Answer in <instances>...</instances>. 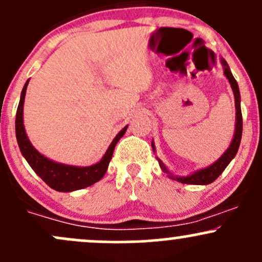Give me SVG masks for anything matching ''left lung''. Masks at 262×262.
I'll return each mask as SVG.
<instances>
[{"instance_id":"1","label":"left lung","mask_w":262,"mask_h":262,"mask_svg":"<svg viewBox=\"0 0 262 262\" xmlns=\"http://www.w3.org/2000/svg\"><path fill=\"white\" fill-rule=\"evenodd\" d=\"M222 66H224V73L226 75V78L228 79L230 81L231 88H232V92L233 95H235V106H236V128H235V136H233L232 142H231L230 147L227 148V150L222 154L221 158L219 159L217 162H214L213 164L207 168H203V169L197 170L196 173L193 174H189L186 176V177H178V176H173L168 172V169L162 163L161 159H158V163L159 167L163 169V172L168 173V177L170 180H174L177 182H181V183H186V184H210L213 182L214 180L219 178V176L221 174L222 172L226 169V167L228 166L231 161L235 158L236 153H237L238 147H240V143H241V137H242V114H241V105H240V101H241V96H240V90H238V85L237 81L235 80L233 78L232 73L230 70V66H228L226 60L221 59ZM152 148L154 150V143L152 142Z\"/></svg>"}]
</instances>
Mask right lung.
Masks as SVG:
<instances>
[{
	"mask_svg": "<svg viewBox=\"0 0 262 262\" xmlns=\"http://www.w3.org/2000/svg\"><path fill=\"white\" fill-rule=\"evenodd\" d=\"M29 80L25 84L24 89L21 92L20 103L17 106V113H16V138H17L18 147L22 156L30 164V167L35 170V173L41 178L49 187L52 189L59 192H71L76 191V189L85 188L95 182L100 181L105 174L106 169H108L109 162L113 157V152L117 145L118 140H119L125 133L128 125L124 126L122 130L117 134L112 144L109 145L108 150L104 154L100 162L96 164H93L90 167H75V166H66V164L56 163V162L50 161L49 158L43 157L42 154L38 153L32 144L30 143L29 138L26 136L24 126V101L25 95H26V89Z\"/></svg>",
	"mask_w": 262,
	"mask_h": 262,
	"instance_id": "right-lung-1",
	"label": "right lung"
}]
</instances>
